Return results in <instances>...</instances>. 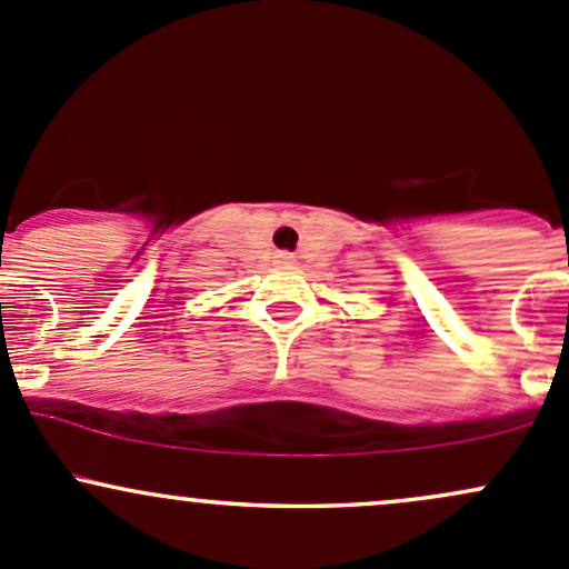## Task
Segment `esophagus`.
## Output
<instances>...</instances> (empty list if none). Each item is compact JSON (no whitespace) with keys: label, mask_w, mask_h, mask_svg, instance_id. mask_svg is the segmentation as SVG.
<instances>
[{"label":"esophagus","mask_w":569,"mask_h":569,"mask_svg":"<svg viewBox=\"0 0 569 569\" xmlns=\"http://www.w3.org/2000/svg\"><path fill=\"white\" fill-rule=\"evenodd\" d=\"M279 260H282V262H290L292 258H290V254H287V252H279Z\"/></svg>","instance_id":"obj_1"}]
</instances>
